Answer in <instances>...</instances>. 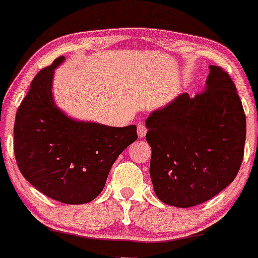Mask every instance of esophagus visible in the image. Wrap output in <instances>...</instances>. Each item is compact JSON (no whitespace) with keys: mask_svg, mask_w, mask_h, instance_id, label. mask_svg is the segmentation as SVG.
<instances>
[{"mask_svg":"<svg viewBox=\"0 0 258 258\" xmlns=\"http://www.w3.org/2000/svg\"><path fill=\"white\" fill-rule=\"evenodd\" d=\"M146 134H147V127H146L142 122H140V123L137 124V135H139L140 139H144Z\"/></svg>","mask_w":258,"mask_h":258,"instance_id":"1","label":"esophagus"}]
</instances>
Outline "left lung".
Listing matches in <instances>:
<instances>
[{
    "mask_svg": "<svg viewBox=\"0 0 258 258\" xmlns=\"http://www.w3.org/2000/svg\"><path fill=\"white\" fill-rule=\"evenodd\" d=\"M202 93H182L146 119L150 176L163 204L186 209L215 197L243 160L246 116L235 83L210 66Z\"/></svg>",
    "mask_w": 258,
    "mask_h": 258,
    "instance_id": "obj_1",
    "label": "left lung"
}]
</instances>
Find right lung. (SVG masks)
<instances>
[{"label":"right lung","instance_id":"1","mask_svg":"<svg viewBox=\"0 0 258 258\" xmlns=\"http://www.w3.org/2000/svg\"><path fill=\"white\" fill-rule=\"evenodd\" d=\"M61 56L41 70L21 102L14 127L15 156L22 176L43 195L67 205L93 201L111 167L137 140V127L79 121L59 110L52 96Z\"/></svg>","mask_w":258,"mask_h":258}]
</instances>
